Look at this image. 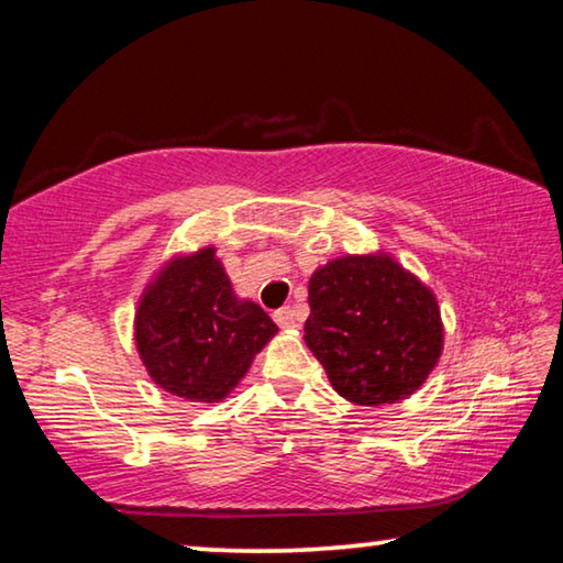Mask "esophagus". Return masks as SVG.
Masks as SVG:
<instances>
[{"label":"esophagus","mask_w":563,"mask_h":563,"mask_svg":"<svg viewBox=\"0 0 563 563\" xmlns=\"http://www.w3.org/2000/svg\"><path fill=\"white\" fill-rule=\"evenodd\" d=\"M273 318H275V322H278V325H280L283 330L298 328V318H295V310H292V308H283V310L275 312Z\"/></svg>","instance_id":"obj_1"}]
</instances>
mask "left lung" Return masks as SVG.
Instances as JSON below:
<instances>
[{"mask_svg":"<svg viewBox=\"0 0 563 563\" xmlns=\"http://www.w3.org/2000/svg\"><path fill=\"white\" fill-rule=\"evenodd\" d=\"M305 342L332 389L355 405H395L415 395L444 350L430 285L389 253L340 255L312 273Z\"/></svg>","mask_w":563,"mask_h":563,"instance_id":"obj_1","label":"left lung"}]
</instances>
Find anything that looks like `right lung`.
Returning <instances> with one entry per match:
<instances>
[{"instance_id": "obj_1", "label": "right lung", "mask_w": 563, "mask_h": 563, "mask_svg": "<svg viewBox=\"0 0 563 563\" xmlns=\"http://www.w3.org/2000/svg\"><path fill=\"white\" fill-rule=\"evenodd\" d=\"M278 325L238 298L213 245L176 253L146 283L133 340L148 377L186 402H221L251 369Z\"/></svg>"}]
</instances>
